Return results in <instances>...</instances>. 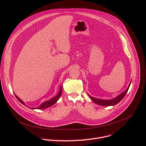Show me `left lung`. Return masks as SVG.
Instances as JSON below:
<instances>
[{"instance_id": "left-lung-1", "label": "left lung", "mask_w": 146, "mask_h": 146, "mask_svg": "<svg viewBox=\"0 0 146 146\" xmlns=\"http://www.w3.org/2000/svg\"><path fill=\"white\" fill-rule=\"evenodd\" d=\"M130 84L128 87V88L123 93L121 94L120 95H119L118 96H117L116 98L113 99H110V100H103V99H97V98H95L94 97L91 96L90 95H88L89 97L92 99V100L95 102V103L98 104V105H101V106H114L115 105H117V103H118L123 98L124 96H125L127 92H128L129 88L130 87Z\"/></svg>"}]
</instances>
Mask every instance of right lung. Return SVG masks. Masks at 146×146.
I'll list each match as a JSON object with an SVG mask.
<instances>
[{
    "mask_svg": "<svg viewBox=\"0 0 146 146\" xmlns=\"http://www.w3.org/2000/svg\"><path fill=\"white\" fill-rule=\"evenodd\" d=\"M62 94V87H60V91L59 92V93L57 94V95L56 96H55L54 98H53L52 99L49 100H47V101H46L44 102H43L42 104H41V105L37 107V108H33V109H46V108H48L50 106H51L52 105H53L54 104H55L57 101L59 99V98H60V95ZM16 98H17V99L22 104H23V105H25V104L24 103V102L22 100H21L17 96H16ZM26 106V105H25Z\"/></svg>",
    "mask_w": 146,
    "mask_h": 146,
    "instance_id": "1",
    "label": "right lung"
}]
</instances>
